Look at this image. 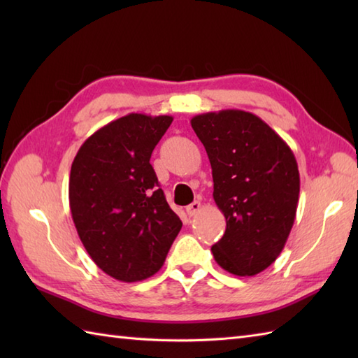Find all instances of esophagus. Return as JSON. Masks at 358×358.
<instances>
[{
  "instance_id": "1",
  "label": "esophagus",
  "mask_w": 358,
  "mask_h": 358,
  "mask_svg": "<svg viewBox=\"0 0 358 358\" xmlns=\"http://www.w3.org/2000/svg\"><path fill=\"white\" fill-rule=\"evenodd\" d=\"M200 209H201V203H200V201H194V203H191V204H189V206L186 208V212H187L189 217H194V215L199 214Z\"/></svg>"
}]
</instances>
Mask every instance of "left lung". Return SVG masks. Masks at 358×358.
I'll list each match as a JSON object with an SVG mask.
<instances>
[{"label": "left lung", "mask_w": 358, "mask_h": 358, "mask_svg": "<svg viewBox=\"0 0 358 358\" xmlns=\"http://www.w3.org/2000/svg\"><path fill=\"white\" fill-rule=\"evenodd\" d=\"M191 124L208 152L214 200L226 218L212 254L234 275H257L277 260L292 229L300 194L296 159L250 112H208Z\"/></svg>", "instance_id": "8db88e82"}]
</instances>
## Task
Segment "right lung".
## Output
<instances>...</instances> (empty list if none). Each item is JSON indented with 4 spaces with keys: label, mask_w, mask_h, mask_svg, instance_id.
I'll list each match as a JSON object with an SVG mask.
<instances>
[{
    "label": "right lung",
    "mask_w": 358,
    "mask_h": 358,
    "mask_svg": "<svg viewBox=\"0 0 358 358\" xmlns=\"http://www.w3.org/2000/svg\"><path fill=\"white\" fill-rule=\"evenodd\" d=\"M172 117L129 113L83 143L71 167L69 204L95 264L126 283L162 269L181 220L149 163Z\"/></svg>",
    "instance_id": "obj_1"
}]
</instances>
